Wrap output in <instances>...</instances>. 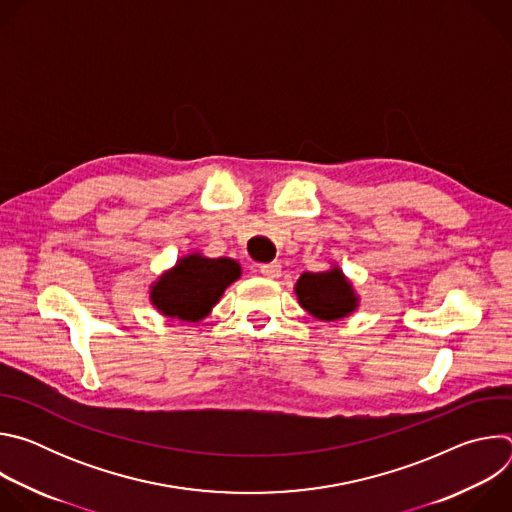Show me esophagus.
I'll list each match as a JSON object with an SVG mask.
<instances>
[{
    "label": "esophagus",
    "instance_id": "obj_1",
    "mask_svg": "<svg viewBox=\"0 0 512 512\" xmlns=\"http://www.w3.org/2000/svg\"><path fill=\"white\" fill-rule=\"evenodd\" d=\"M259 271H261L265 277H269V279H275V277H279V275H281V265H279L277 261H271V263H261V265H259Z\"/></svg>",
    "mask_w": 512,
    "mask_h": 512
}]
</instances>
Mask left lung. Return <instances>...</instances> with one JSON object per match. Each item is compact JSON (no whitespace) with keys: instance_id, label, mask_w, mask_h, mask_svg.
<instances>
[{"instance_id":"1","label":"left lung","mask_w":512,"mask_h":512,"mask_svg":"<svg viewBox=\"0 0 512 512\" xmlns=\"http://www.w3.org/2000/svg\"><path fill=\"white\" fill-rule=\"evenodd\" d=\"M296 294L302 308L318 320H338L356 308L352 287L340 269L326 273H304L298 279Z\"/></svg>"}]
</instances>
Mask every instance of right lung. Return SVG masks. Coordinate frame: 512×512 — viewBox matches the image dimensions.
Here are the masks:
<instances>
[{
  "label": "right lung",
  "instance_id": "obj_1",
  "mask_svg": "<svg viewBox=\"0 0 512 512\" xmlns=\"http://www.w3.org/2000/svg\"><path fill=\"white\" fill-rule=\"evenodd\" d=\"M239 275L241 267L233 259L188 255L154 285L152 302L170 318L198 322Z\"/></svg>",
  "mask_w": 512,
  "mask_h": 512
}]
</instances>
